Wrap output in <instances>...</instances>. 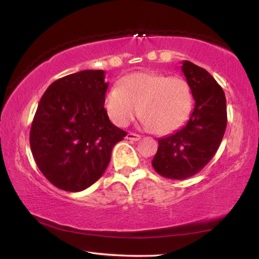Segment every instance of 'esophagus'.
Listing matches in <instances>:
<instances>
[{"mask_svg":"<svg viewBox=\"0 0 259 259\" xmlns=\"http://www.w3.org/2000/svg\"><path fill=\"white\" fill-rule=\"evenodd\" d=\"M126 138L128 140H132V141H138V140H140V136L139 134H136V133H132V132H128L127 133V136H126Z\"/></svg>","mask_w":259,"mask_h":259,"instance_id":"34e87169","label":"esophagus"}]
</instances>
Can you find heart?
Segmentation results:
<instances>
[{"instance_id":"1","label":"heart","mask_w":259,"mask_h":259,"mask_svg":"<svg viewBox=\"0 0 259 259\" xmlns=\"http://www.w3.org/2000/svg\"><path fill=\"white\" fill-rule=\"evenodd\" d=\"M193 95L180 76L161 73H134L113 86L105 97L106 112L115 125L126 126L138 113L143 122L158 134H168L189 118Z\"/></svg>"}]
</instances>
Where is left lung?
Returning <instances> with one entry per match:
<instances>
[{"mask_svg": "<svg viewBox=\"0 0 259 259\" xmlns=\"http://www.w3.org/2000/svg\"><path fill=\"white\" fill-rule=\"evenodd\" d=\"M182 70L196 105L189 120L177 132L158 139L152 166L168 179H186L200 171L217 152L228 115L223 88L207 70L183 61Z\"/></svg>", "mask_w": 259, "mask_h": 259, "instance_id": "obj_1", "label": "left lung"}]
</instances>
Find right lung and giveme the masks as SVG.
Instances as JSON below:
<instances>
[{
    "mask_svg": "<svg viewBox=\"0 0 259 259\" xmlns=\"http://www.w3.org/2000/svg\"><path fill=\"white\" fill-rule=\"evenodd\" d=\"M104 70H81L47 88L31 123L29 143L37 167L53 185L80 192L107 168L125 131L109 121L104 107Z\"/></svg>",
    "mask_w": 259,
    "mask_h": 259,
    "instance_id": "right-lung-1",
    "label": "right lung"
}]
</instances>
